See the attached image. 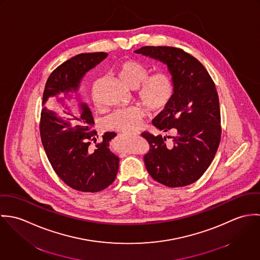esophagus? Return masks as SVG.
<instances>
[{
	"label": "esophagus",
	"mask_w": 260,
	"mask_h": 260,
	"mask_svg": "<svg viewBox=\"0 0 260 260\" xmlns=\"http://www.w3.org/2000/svg\"><path fill=\"white\" fill-rule=\"evenodd\" d=\"M132 134H133V135H137L138 133H132Z\"/></svg>",
	"instance_id": "esophagus-1"
}]
</instances>
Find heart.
<instances>
[{
    "label": "heart",
    "instance_id": "1",
    "mask_svg": "<svg viewBox=\"0 0 260 260\" xmlns=\"http://www.w3.org/2000/svg\"><path fill=\"white\" fill-rule=\"evenodd\" d=\"M117 73L126 86L132 89L138 88V98L149 111L163 110L173 97L174 82L172 78L166 73L148 76L147 67L140 62L125 61L118 66ZM93 99L97 102L94 92ZM144 114V110L137 106L119 109L105 119V126L109 130L132 132L139 127Z\"/></svg>",
    "mask_w": 260,
    "mask_h": 260
}]
</instances>
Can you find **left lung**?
Wrapping results in <instances>:
<instances>
[{
    "label": "left lung",
    "instance_id": "obj_1",
    "mask_svg": "<svg viewBox=\"0 0 260 260\" xmlns=\"http://www.w3.org/2000/svg\"><path fill=\"white\" fill-rule=\"evenodd\" d=\"M167 66L174 82L169 104L152 121L166 136H142L150 144L144 156L146 169L157 182L182 187L197 181L211 164L221 137L219 100L215 85L193 56L174 47L146 46L135 51Z\"/></svg>",
    "mask_w": 260,
    "mask_h": 260
}]
</instances>
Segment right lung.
Returning <instances> with one entry per match:
<instances>
[{
    "instance_id": "1",
    "label": "right lung",
    "mask_w": 260,
    "mask_h": 260,
    "mask_svg": "<svg viewBox=\"0 0 260 260\" xmlns=\"http://www.w3.org/2000/svg\"><path fill=\"white\" fill-rule=\"evenodd\" d=\"M107 56L103 52L76 55L52 72L43 94L40 133L47 157L57 175L67 185L82 192H98L111 185L119 168V157L110 150V142L117 134L106 132L103 141L92 146L98 137L93 130V115L77 94L83 77ZM61 93L69 101L72 93L76 94L78 104L75 114L58 97ZM52 96L66 107L67 118L45 107Z\"/></svg>"
}]
</instances>
